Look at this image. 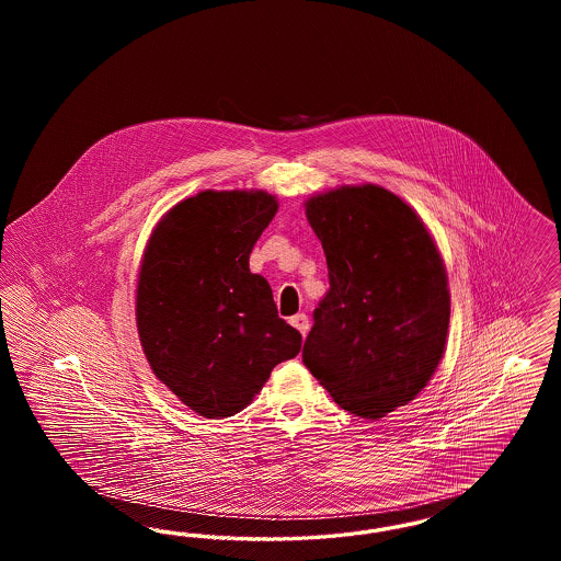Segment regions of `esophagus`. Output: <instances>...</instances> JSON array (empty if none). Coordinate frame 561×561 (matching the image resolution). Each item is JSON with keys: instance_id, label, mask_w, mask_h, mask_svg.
<instances>
[{"instance_id": "34e87169", "label": "esophagus", "mask_w": 561, "mask_h": 561, "mask_svg": "<svg viewBox=\"0 0 561 561\" xmlns=\"http://www.w3.org/2000/svg\"><path fill=\"white\" fill-rule=\"evenodd\" d=\"M290 323H293L294 328H296L302 336L309 332V318H307L305 313H296L294 318H290Z\"/></svg>"}]
</instances>
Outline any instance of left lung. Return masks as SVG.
I'll list each match as a JSON object with an SVG mask.
<instances>
[{"label":"left lung","mask_w":561,"mask_h":561,"mask_svg":"<svg viewBox=\"0 0 561 561\" xmlns=\"http://www.w3.org/2000/svg\"><path fill=\"white\" fill-rule=\"evenodd\" d=\"M305 210L330 290L313 311L302 362L343 410L382 419L425 389L444 355V261L419 214L387 188H334Z\"/></svg>","instance_id":"8db88e82"}]
</instances>
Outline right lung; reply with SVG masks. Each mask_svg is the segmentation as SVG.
I'll use <instances>...</instances> for the list:
<instances>
[{
  "instance_id": "1",
  "label": "right lung",
  "mask_w": 561,
  "mask_h": 561,
  "mask_svg": "<svg viewBox=\"0 0 561 561\" xmlns=\"http://www.w3.org/2000/svg\"><path fill=\"white\" fill-rule=\"evenodd\" d=\"M277 213L265 191H202L153 229L138 273L140 345L161 382L206 419L243 410L302 336L277 316L250 252Z\"/></svg>"
}]
</instances>
